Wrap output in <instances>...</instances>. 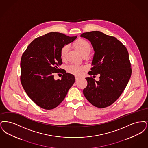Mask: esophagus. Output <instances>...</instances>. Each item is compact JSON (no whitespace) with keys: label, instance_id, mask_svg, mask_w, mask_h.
<instances>
[{"label":"esophagus","instance_id":"esophagus-1","mask_svg":"<svg viewBox=\"0 0 148 148\" xmlns=\"http://www.w3.org/2000/svg\"><path fill=\"white\" fill-rule=\"evenodd\" d=\"M79 79V77H75V79H76V81H77L78 79Z\"/></svg>","mask_w":148,"mask_h":148}]
</instances>
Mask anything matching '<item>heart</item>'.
<instances>
[{
  "mask_svg": "<svg viewBox=\"0 0 148 148\" xmlns=\"http://www.w3.org/2000/svg\"><path fill=\"white\" fill-rule=\"evenodd\" d=\"M72 46L84 58L88 56L92 51V46L90 44L84 39L81 38L77 39L72 44ZM69 50V45H65L61 47L60 50V57L62 61L66 60ZM85 70L86 68L84 67L78 66L75 64H70L66 67V71L69 73L76 76H81Z\"/></svg>",
  "mask_w": 148,
  "mask_h": 148,
  "instance_id": "1",
  "label": "heart"
}]
</instances>
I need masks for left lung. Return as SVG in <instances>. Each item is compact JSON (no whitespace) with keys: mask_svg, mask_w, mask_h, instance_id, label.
<instances>
[{"mask_svg":"<svg viewBox=\"0 0 148 148\" xmlns=\"http://www.w3.org/2000/svg\"><path fill=\"white\" fill-rule=\"evenodd\" d=\"M81 37L88 39L93 47L95 54L88 72L93 77L86 78L87 86L84 96L94 106L103 108L114 103L122 95L132 75L128 50L115 37L98 31L84 32Z\"/></svg>","mask_w":148,"mask_h":148,"instance_id":"left-lung-1","label":"left lung"}]
</instances>
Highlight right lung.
<instances>
[{
    "mask_svg": "<svg viewBox=\"0 0 148 148\" xmlns=\"http://www.w3.org/2000/svg\"><path fill=\"white\" fill-rule=\"evenodd\" d=\"M77 36L57 32L47 33L35 39L23 53L20 61V81L32 101L43 109H53L64 99L75 81L73 75L59 69L62 64L61 47L73 42ZM63 74L61 80L54 75Z\"/></svg>",
    "mask_w": 148,
    "mask_h": 148,
    "instance_id": "add662e5",
    "label": "right lung"
}]
</instances>
